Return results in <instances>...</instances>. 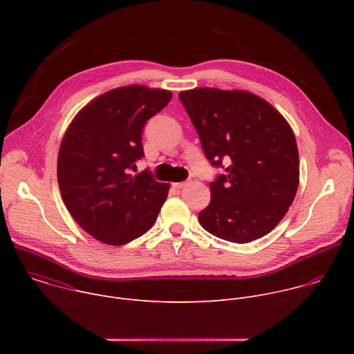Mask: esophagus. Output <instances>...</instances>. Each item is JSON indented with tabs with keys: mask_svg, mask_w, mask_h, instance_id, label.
<instances>
[{
	"mask_svg": "<svg viewBox=\"0 0 354 354\" xmlns=\"http://www.w3.org/2000/svg\"><path fill=\"white\" fill-rule=\"evenodd\" d=\"M183 186H186V182H178V183H174V187H175V189H182Z\"/></svg>",
	"mask_w": 354,
	"mask_h": 354,
	"instance_id": "1",
	"label": "esophagus"
}]
</instances>
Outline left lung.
Masks as SVG:
<instances>
[{"label":"left lung","mask_w":354,"mask_h":354,"mask_svg":"<svg viewBox=\"0 0 354 354\" xmlns=\"http://www.w3.org/2000/svg\"><path fill=\"white\" fill-rule=\"evenodd\" d=\"M179 99L206 158L225 168L210 183L212 201L198 213L201 227L235 243L269 234L286 216L299 183L290 124L265 99L246 91L194 88L182 91Z\"/></svg>","instance_id":"left-lung-1"}]
</instances>
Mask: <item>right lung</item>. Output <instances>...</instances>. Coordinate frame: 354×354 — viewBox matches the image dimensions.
I'll return each instance as SVG.
<instances>
[{"instance_id": "obj_1", "label": "right lung", "mask_w": 354, "mask_h": 354, "mask_svg": "<svg viewBox=\"0 0 354 354\" xmlns=\"http://www.w3.org/2000/svg\"><path fill=\"white\" fill-rule=\"evenodd\" d=\"M171 97L167 89L120 86L91 100L68 126L57 180L67 210L95 239L124 245L156 223L169 185L149 171L133 176L130 169L144 157V124Z\"/></svg>"}]
</instances>
